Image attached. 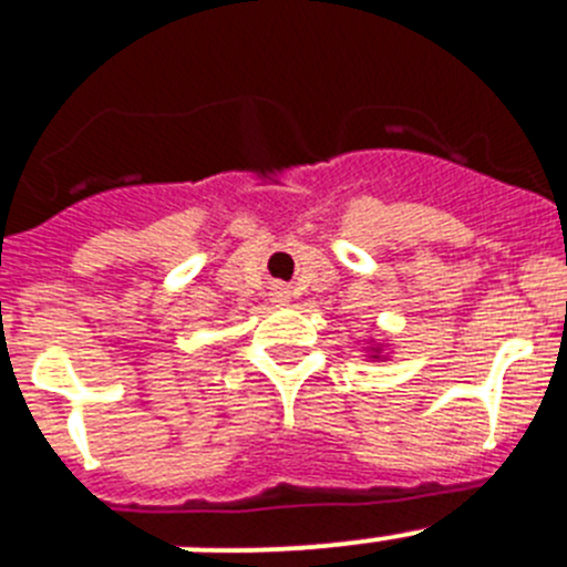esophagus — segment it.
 Wrapping results in <instances>:
<instances>
[{
    "mask_svg": "<svg viewBox=\"0 0 567 567\" xmlns=\"http://www.w3.org/2000/svg\"><path fill=\"white\" fill-rule=\"evenodd\" d=\"M272 298L278 300V303H289V292H287V289H284V287H278V289H275V292H272Z\"/></svg>",
    "mask_w": 567,
    "mask_h": 567,
    "instance_id": "1",
    "label": "esophagus"
}]
</instances>
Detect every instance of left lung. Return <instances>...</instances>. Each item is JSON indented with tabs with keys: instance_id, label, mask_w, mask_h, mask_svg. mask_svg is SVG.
Listing matches in <instances>:
<instances>
[{
	"instance_id": "left-lung-1",
	"label": "left lung",
	"mask_w": 567,
	"mask_h": 567,
	"mask_svg": "<svg viewBox=\"0 0 567 567\" xmlns=\"http://www.w3.org/2000/svg\"><path fill=\"white\" fill-rule=\"evenodd\" d=\"M388 342L382 340V342H377V340H368L365 346H362V351H365V357L368 360H388Z\"/></svg>"
}]
</instances>
